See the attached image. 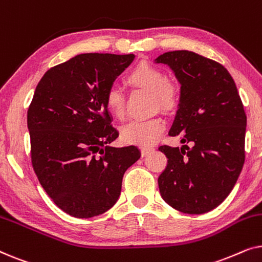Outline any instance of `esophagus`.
<instances>
[{
    "mask_svg": "<svg viewBox=\"0 0 262 262\" xmlns=\"http://www.w3.org/2000/svg\"><path fill=\"white\" fill-rule=\"evenodd\" d=\"M141 150H142V155L145 156V155H148V154L152 152L154 150H155V148H154V146H151V145H143Z\"/></svg>",
    "mask_w": 262,
    "mask_h": 262,
    "instance_id": "esophagus-1",
    "label": "esophagus"
}]
</instances>
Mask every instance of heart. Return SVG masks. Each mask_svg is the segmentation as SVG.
<instances>
[{
  "instance_id": "obj_1",
  "label": "heart",
  "mask_w": 262,
  "mask_h": 262,
  "mask_svg": "<svg viewBox=\"0 0 262 262\" xmlns=\"http://www.w3.org/2000/svg\"><path fill=\"white\" fill-rule=\"evenodd\" d=\"M127 82L135 87L151 92L154 108L170 111L178 105L179 92L177 85L167 81L159 68L150 63L142 62L127 75ZM106 107L117 119L125 117V96L120 88L112 87L106 93ZM166 128V121L161 117L150 119L132 120L121 128V138L128 144H154Z\"/></svg>"
}]
</instances>
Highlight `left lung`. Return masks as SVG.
I'll list each match as a JSON object with an SVG mask.
<instances>
[{"mask_svg":"<svg viewBox=\"0 0 262 262\" xmlns=\"http://www.w3.org/2000/svg\"><path fill=\"white\" fill-rule=\"evenodd\" d=\"M180 83L169 135L191 146L161 145L167 156L159 177L161 196L184 213L209 212L227 198L245 163L247 117L231 75L222 64L179 50L160 55Z\"/></svg>","mask_w":262,"mask_h":262,"instance_id":"left-lung-1","label":"left lung"}]
</instances>
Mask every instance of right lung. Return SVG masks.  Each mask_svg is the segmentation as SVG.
<instances>
[{
  "label": "right lung",
  "mask_w": 262,
  "mask_h": 262,
  "mask_svg": "<svg viewBox=\"0 0 262 262\" xmlns=\"http://www.w3.org/2000/svg\"><path fill=\"white\" fill-rule=\"evenodd\" d=\"M135 55L82 53L45 73L27 112L31 156L38 180L53 203L77 218L108 211L119 199L124 173L137 146L110 144L106 93Z\"/></svg>",
  "instance_id": "1"
}]
</instances>
